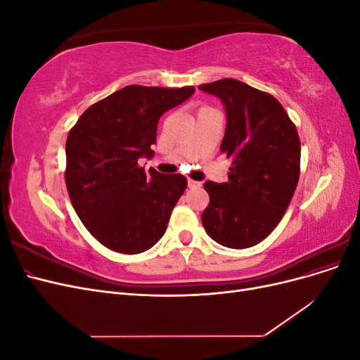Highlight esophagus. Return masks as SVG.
Returning a JSON list of instances; mask_svg holds the SVG:
<instances>
[{"mask_svg":"<svg viewBox=\"0 0 360 360\" xmlns=\"http://www.w3.org/2000/svg\"><path fill=\"white\" fill-rule=\"evenodd\" d=\"M188 186H189V188H198V186H201V181L189 180V181H188Z\"/></svg>","mask_w":360,"mask_h":360,"instance_id":"esophagus-1","label":"esophagus"}]
</instances>
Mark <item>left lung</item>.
Returning <instances> with one entry per match:
<instances>
[{
    "label": "left lung",
    "instance_id": "left-lung-1",
    "mask_svg": "<svg viewBox=\"0 0 360 360\" xmlns=\"http://www.w3.org/2000/svg\"><path fill=\"white\" fill-rule=\"evenodd\" d=\"M226 111L221 151L231 160L226 183L205 181V233L231 249L259 243L285 214L300 174L297 129L274 96L237 79L200 85Z\"/></svg>",
    "mask_w": 360,
    "mask_h": 360
}]
</instances>
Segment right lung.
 <instances>
[{"label":"right lung","instance_id":"obj_1","mask_svg":"<svg viewBox=\"0 0 360 360\" xmlns=\"http://www.w3.org/2000/svg\"><path fill=\"white\" fill-rule=\"evenodd\" d=\"M193 86L127 85L86 110L66 141V186L90 234L120 254H139L165 234L169 216L188 186L181 174L139 167L155 151L158 122L183 103Z\"/></svg>","mask_w":360,"mask_h":360}]
</instances>
